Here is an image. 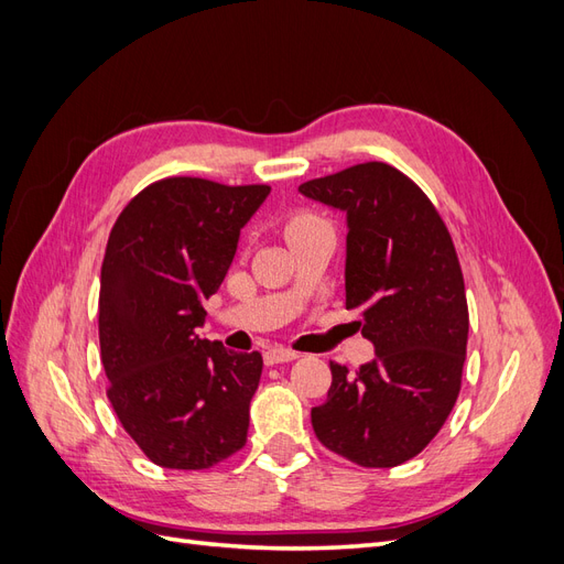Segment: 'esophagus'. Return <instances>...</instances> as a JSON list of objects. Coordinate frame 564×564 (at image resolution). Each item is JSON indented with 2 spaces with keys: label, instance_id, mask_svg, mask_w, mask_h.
Masks as SVG:
<instances>
[{
  "label": "esophagus",
  "instance_id": "obj_1",
  "mask_svg": "<svg viewBox=\"0 0 564 564\" xmlns=\"http://www.w3.org/2000/svg\"><path fill=\"white\" fill-rule=\"evenodd\" d=\"M296 357H299V352L289 350V348H270V350H265L263 360H265V365H282V362L296 360Z\"/></svg>",
  "mask_w": 564,
  "mask_h": 564
}]
</instances>
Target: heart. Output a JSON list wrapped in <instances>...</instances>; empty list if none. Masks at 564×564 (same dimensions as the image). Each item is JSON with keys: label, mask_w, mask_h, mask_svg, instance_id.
Masks as SVG:
<instances>
[{"label": "heart", "mask_w": 564, "mask_h": 564, "mask_svg": "<svg viewBox=\"0 0 564 564\" xmlns=\"http://www.w3.org/2000/svg\"><path fill=\"white\" fill-rule=\"evenodd\" d=\"M315 224H319L317 216H313V214H296V216H292V218L286 220L284 232H286V237H292V235H296V232H301L305 228H311Z\"/></svg>", "instance_id": "b5f03b06"}]
</instances>
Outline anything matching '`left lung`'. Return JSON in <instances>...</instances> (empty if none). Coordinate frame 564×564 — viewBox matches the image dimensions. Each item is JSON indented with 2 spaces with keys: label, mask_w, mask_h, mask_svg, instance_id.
Listing matches in <instances>:
<instances>
[{
  "label": "left lung",
  "mask_w": 564,
  "mask_h": 564,
  "mask_svg": "<svg viewBox=\"0 0 564 564\" xmlns=\"http://www.w3.org/2000/svg\"><path fill=\"white\" fill-rule=\"evenodd\" d=\"M299 191L346 212V308L377 357L329 362L317 440L362 468L414 458L440 433L460 390L468 344L464 272L452 235L421 187L386 162L305 181Z\"/></svg>",
  "instance_id": "8db88e82"
}]
</instances>
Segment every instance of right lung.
I'll return each instance as SVG.
<instances>
[{
    "instance_id": "1",
    "label": "right lung",
    "mask_w": 564,
    "mask_h": 564,
    "mask_svg": "<svg viewBox=\"0 0 564 564\" xmlns=\"http://www.w3.org/2000/svg\"><path fill=\"white\" fill-rule=\"evenodd\" d=\"M270 185L172 176L117 216L100 268L98 338L108 400L162 468L204 470L240 452L261 352L197 336Z\"/></svg>"
}]
</instances>
